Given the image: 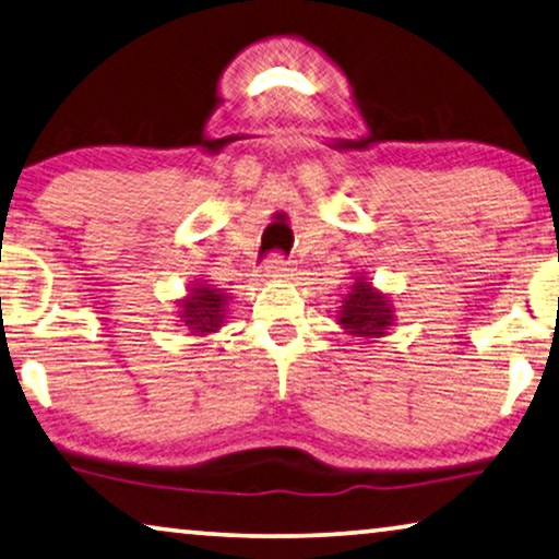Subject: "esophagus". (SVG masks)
I'll return each instance as SVG.
<instances>
[{"label": "esophagus", "instance_id": "1", "mask_svg": "<svg viewBox=\"0 0 559 559\" xmlns=\"http://www.w3.org/2000/svg\"><path fill=\"white\" fill-rule=\"evenodd\" d=\"M263 271H265V276H269V278H286L290 273V261L281 253H271L269 258H265Z\"/></svg>", "mask_w": 559, "mask_h": 559}]
</instances>
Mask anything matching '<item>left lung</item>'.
Listing matches in <instances>:
<instances>
[{"instance_id":"1","label":"left lung","mask_w":559,"mask_h":559,"mask_svg":"<svg viewBox=\"0 0 559 559\" xmlns=\"http://www.w3.org/2000/svg\"><path fill=\"white\" fill-rule=\"evenodd\" d=\"M341 304L344 306L338 311V323L348 333H354V336H384L386 329L391 326V319H394L389 296L373 290L371 283L364 278H356L352 290H348Z\"/></svg>"}]
</instances>
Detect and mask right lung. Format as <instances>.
Here are the masks:
<instances>
[{
    "label": "right lung",
    "instance_id": "right-lung-1",
    "mask_svg": "<svg viewBox=\"0 0 559 559\" xmlns=\"http://www.w3.org/2000/svg\"><path fill=\"white\" fill-rule=\"evenodd\" d=\"M228 298L221 294V288L213 286H190L188 296L182 298L180 321L190 333H213L221 329L223 313H226Z\"/></svg>",
    "mask_w": 559,
    "mask_h": 559
}]
</instances>
